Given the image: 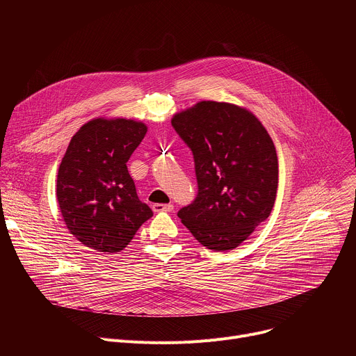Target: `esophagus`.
<instances>
[{
    "mask_svg": "<svg viewBox=\"0 0 356 356\" xmlns=\"http://www.w3.org/2000/svg\"><path fill=\"white\" fill-rule=\"evenodd\" d=\"M152 210L155 213H161V211H172L173 210V204H159V202H155V204H152Z\"/></svg>",
    "mask_w": 356,
    "mask_h": 356,
    "instance_id": "esophagus-1",
    "label": "esophagus"
}]
</instances>
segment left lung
Returning <instances> with one entry per match:
<instances>
[{
    "mask_svg": "<svg viewBox=\"0 0 356 356\" xmlns=\"http://www.w3.org/2000/svg\"><path fill=\"white\" fill-rule=\"evenodd\" d=\"M172 125L191 150L198 187L179 218L209 249L236 248L275 206L279 165L272 138L252 113L217 101L176 114Z\"/></svg>",
    "mask_w": 356,
    "mask_h": 356,
    "instance_id": "obj_1",
    "label": "left lung"
}]
</instances>
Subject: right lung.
Masks as SVG:
<instances>
[{
	"instance_id": "right-lung-1",
	"label": "right lung",
	"mask_w": 356,
	"mask_h": 356,
	"mask_svg": "<svg viewBox=\"0 0 356 356\" xmlns=\"http://www.w3.org/2000/svg\"><path fill=\"white\" fill-rule=\"evenodd\" d=\"M132 120L97 118L72 138L58 172L63 220L83 245L120 252L154 213L138 198L127 162L146 134Z\"/></svg>"
}]
</instances>
